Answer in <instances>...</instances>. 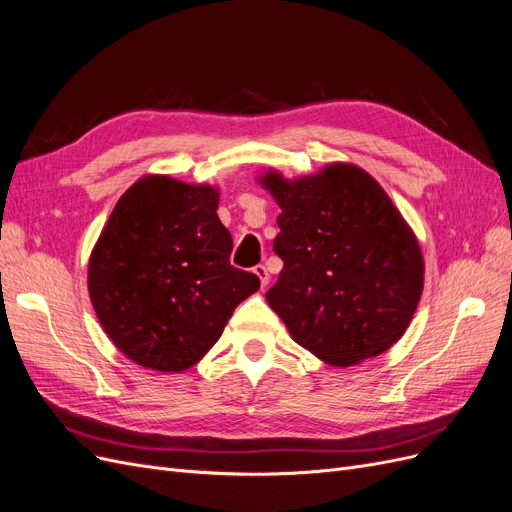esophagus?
I'll use <instances>...</instances> for the list:
<instances>
[{
	"label": "esophagus",
	"mask_w": 512,
	"mask_h": 512,
	"mask_svg": "<svg viewBox=\"0 0 512 512\" xmlns=\"http://www.w3.org/2000/svg\"><path fill=\"white\" fill-rule=\"evenodd\" d=\"M253 272L257 274V278L261 280V287H266L270 283V274H268V268L263 266V263H259V266L253 268Z\"/></svg>",
	"instance_id": "1"
}]
</instances>
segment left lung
I'll return each mask as SVG.
<instances>
[{"label":"left lung","instance_id":"obj_1","mask_svg":"<svg viewBox=\"0 0 512 512\" xmlns=\"http://www.w3.org/2000/svg\"><path fill=\"white\" fill-rule=\"evenodd\" d=\"M261 185L280 206L283 259L266 300L291 338L342 368L385 353L423 291L419 242L389 195L349 163L293 183L268 172Z\"/></svg>","mask_w":512,"mask_h":512}]
</instances>
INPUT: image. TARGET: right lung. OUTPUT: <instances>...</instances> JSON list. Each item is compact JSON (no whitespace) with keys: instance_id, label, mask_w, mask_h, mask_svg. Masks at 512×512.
<instances>
[{"instance_id":"obj_1","label":"right lung","mask_w":512,"mask_h":512,"mask_svg":"<svg viewBox=\"0 0 512 512\" xmlns=\"http://www.w3.org/2000/svg\"><path fill=\"white\" fill-rule=\"evenodd\" d=\"M219 193L146 176L114 206L89 259V295L108 338L138 366L183 372L223 334L259 278L229 263Z\"/></svg>"}]
</instances>
